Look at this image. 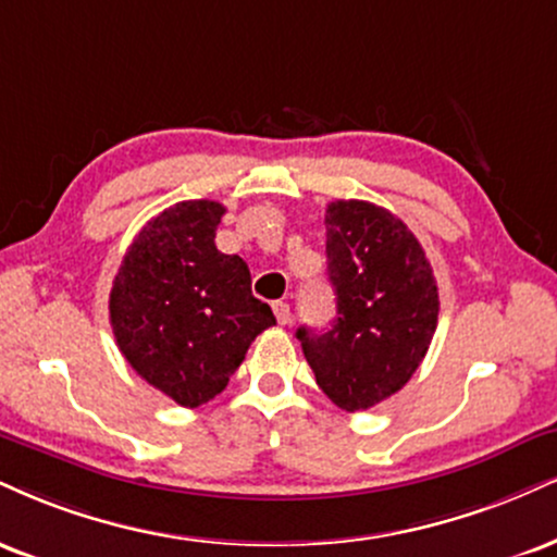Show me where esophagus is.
<instances>
[{
  "label": "esophagus",
  "mask_w": 557,
  "mask_h": 557,
  "mask_svg": "<svg viewBox=\"0 0 557 557\" xmlns=\"http://www.w3.org/2000/svg\"><path fill=\"white\" fill-rule=\"evenodd\" d=\"M272 311H274V317H277L280 324H290V306H287L285 300H274Z\"/></svg>",
  "instance_id": "34e87169"
}]
</instances>
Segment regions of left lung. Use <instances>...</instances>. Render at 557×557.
Masks as SVG:
<instances>
[{
  "instance_id": "1",
  "label": "left lung",
  "mask_w": 557,
  "mask_h": 557,
  "mask_svg": "<svg viewBox=\"0 0 557 557\" xmlns=\"http://www.w3.org/2000/svg\"><path fill=\"white\" fill-rule=\"evenodd\" d=\"M326 274L337 317L326 332L300 326L321 392L347 412L397 394L423 363L438 324V287L423 246L384 207L326 205Z\"/></svg>"
}]
</instances>
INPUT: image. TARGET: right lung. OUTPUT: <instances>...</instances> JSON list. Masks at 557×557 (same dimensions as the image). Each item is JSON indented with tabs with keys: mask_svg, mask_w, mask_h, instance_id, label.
Masks as SVG:
<instances>
[{
	"mask_svg": "<svg viewBox=\"0 0 557 557\" xmlns=\"http://www.w3.org/2000/svg\"><path fill=\"white\" fill-rule=\"evenodd\" d=\"M225 207L189 199L152 218L126 249L109 313L122 355L181 407L227 386L274 313L251 296V272L214 246Z\"/></svg>",
	"mask_w": 557,
	"mask_h": 557,
	"instance_id": "right-lung-1",
	"label": "right lung"
}]
</instances>
